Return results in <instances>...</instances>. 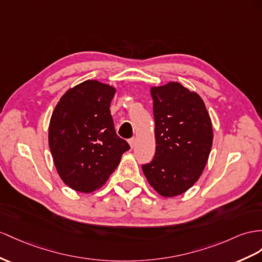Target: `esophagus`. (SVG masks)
Here are the masks:
<instances>
[{"instance_id": "obj_1", "label": "esophagus", "mask_w": 262, "mask_h": 262, "mask_svg": "<svg viewBox=\"0 0 262 262\" xmlns=\"http://www.w3.org/2000/svg\"><path fill=\"white\" fill-rule=\"evenodd\" d=\"M128 143H129V145H130L132 148H134V147H135V145H136V139L133 137V138H130V139L128 140Z\"/></svg>"}]
</instances>
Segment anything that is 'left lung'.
<instances>
[{
  "mask_svg": "<svg viewBox=\"0 0 262 262\" xmlns=\"http://www.w3.org/2000/svg\"><path fill=\"white\" fill-rule=\"evenodd\" d=\"M156 152L142 168L163 197L182 195L205 169L212 146V125L204 100L182 84L150 89Z\"/></svg>",
  "mask_w": 262,
  "mask_h": 262,
  "instance_id": "1",
  "label": "left lung"
}]
</instances>
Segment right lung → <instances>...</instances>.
Wrapping results in <instances>:
<instances>
[{
    "mask_svg": "<svg viewBox=\"0 0 262 262\" xmlns=\"http://www.w3.org/2000/svg\"><path fill=\"white\" fill-rule=\"evenodd\" d=\"M116 90L98 80L70 89L52 114L49 145L59 177L70 188L99 189L130 147L117 136L110 106Z\"/></svg>",
    "mask_w": 262,
    "mask_h": 262,
    "instance_id": "1",
    "label": "right lung"
}]
</instances>
